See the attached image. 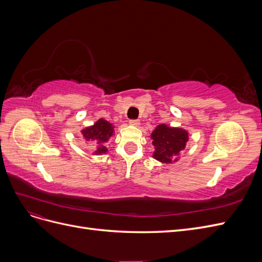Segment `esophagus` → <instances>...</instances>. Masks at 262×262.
<instances>
[{"instance_id": "esophagus-1", "label": "esophagus", "mask_w": 262, "mask_h": 262, "mask_svg": "<svg viewBox=\"0 0 262 262\" xmlns=\"http://www.w3.org/2000/svg\"><path fill=\"white\" fill-rule=\"evenodd\" d=\"M130 125L139 126V125H140V121H139V120H130Z\"/></svg>"}]
</instances>
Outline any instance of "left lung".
I'll return each instance as SVG.
<instances>
[{"label": "left lung", "mask_w": 262, "mask_h": 262, "mask_svg": "<svg viewBox=\"0 0 262 262\" xmlns=\"http://www.w3.org/2000/svg\"><path fill=\"white\" fill-rule=\"evenodd\" d=\"M154 146L153 157L163 164H171L179 160L180 153L186 148L189 132L178 126L165 123L158 124L150 133Z\"/></svg>", "instance_id": "obj_1"}]
</instances>
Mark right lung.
Returning <instances> with one entry per match:
<instances>
[{"label": "right lung", "instance_id": "right-lung-1", "mask_svg": "<svg viewBox=\"0 0 262 262\" xmlns=\"http://www.w3.org/2000/svg\"><path fill=\"white\" fill-rule=\"evenodd\" d=\"M115 126L109 121L100 118L93 125L81 130L82 137L87 144H92L93 155L108 153L107 142L115 134Z\"/></svg>", "mask_w": 262, "mask_h": 262}]
</instances>
